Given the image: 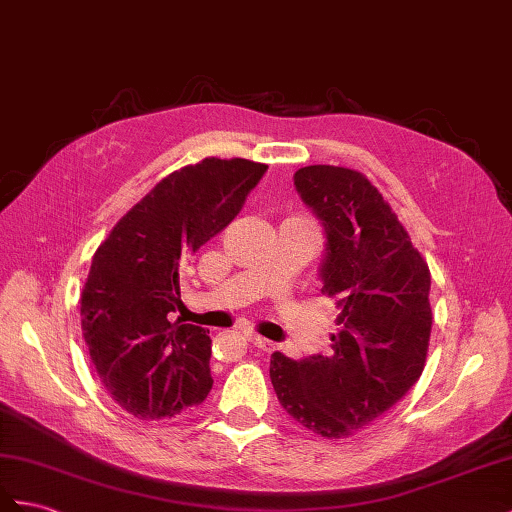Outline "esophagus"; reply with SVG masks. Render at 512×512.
<instances>
[{
	"label": "esophagus",
	"instance_id": "esophagus-1",
	"mask_svg": "<svg viewBox=\"0 0 512 512\" xmlns=\"http://www.w3.org/2000/svg\"><path fill=\"white\" fill-rule=\"evenodd\" d=\"M249 343L258 347V350L265 354H271L273 350H276V343H271L269 339H263V336H258V334H249Z\"/></svg>",
	"mask_w": 512,
	"mask_h": 512
}]
</instances>
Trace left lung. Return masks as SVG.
<instances>
[{"label": "left lung", "instance_id": "left-lung-1", "mask_svg": "<svg viewBox=\"0 0 512 512\" xmlns=\"http://www.w3.org/2000/svg\"><path fill=\"white\" fill-rule=\"evenodd\" d=\"M295 189L326 228L321 293L334 299L330 354H271L282 408L323 439H347L395 406L426 365L430 269L363 173L332 165L295 171Z\"/></svg>", "mask_w": 512, "mask_h": 512}]
</instances>
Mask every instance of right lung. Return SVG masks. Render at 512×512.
<instances>
[{
    "label": "right lung",
    "instance_id": "add662e5",
    "mask_svg": "<svg viewBox=\"0 0 512 512\" xmlns=\"http://www.w3.org/2000/svg\"><path fill=\"white\" fill-rule=\"evenodd\" d=\"M267 165L204 158L162 178L97 247L80 297L84 343L99 382L139 419L202 404L213 389L210 336L171 323L180 267L239 215Z\"/></svg>",
    "mask_w": 512,
    "mask_h": 512
}]
</instances>
